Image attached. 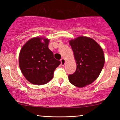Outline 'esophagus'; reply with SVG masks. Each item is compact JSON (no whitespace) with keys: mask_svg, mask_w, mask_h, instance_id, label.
I'll use <instances>...</instances> for the list:
<instances>
[{"mask_svg":"<svg viewBox=\"0 0 120 120\" xmlns=\"http://www.w3.org/2000/svg\"><path fill=\"white\" fill-rule=\"evenodd\" d=\"M60 61H61V64L62 65H64L65 63V60L63 58L61 59V60H60Z\"/></svg>","mask_w":120,"mask_h":120,"instance_id":"obj_1","label":"esophagus"}]
</instances>
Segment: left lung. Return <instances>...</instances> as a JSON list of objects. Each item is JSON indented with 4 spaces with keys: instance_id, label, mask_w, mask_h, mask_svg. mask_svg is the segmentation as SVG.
Instances as JSON below:
<instances>
[{
    "instance_id": "obj_1",
    "label": "left lung",
    "mask_w": 120,
    "mask_h": 120,
    "mask_svg": "<svg viewBox=\"0 0 120 120\" xmlns=\"http://www.w3.org/2000/svg\"><path fill=\"white\" fill-rule=\"evenodd\" d=\"M77 64L76 71L68 75L71 84L78 87L90 85L98 77L104 67V52L92 38L79 37L70 41Z\"/></svg>"
}]
</instances>
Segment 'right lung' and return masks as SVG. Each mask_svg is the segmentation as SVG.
I'll return each mask as SVG.
<instances>
[{
    "instance_id": "add662e5",
    "label": "right lung",
    "mask_w": 120,
    "mask_h": 120,
    "mask_svg": "<svg viewBox=\"0 0 120 120\" xmlns=\"http://www.w3.org/2000/svg\"><path fill=\"white\" fill-rule=\"evenodd\" d=\"M32 38L25 44L19 55V65L23 75L29 82L42 85L53 78L55 70L61 64L53 57L48 47L49 40Z\"/></svg>"
}]
</instances>
